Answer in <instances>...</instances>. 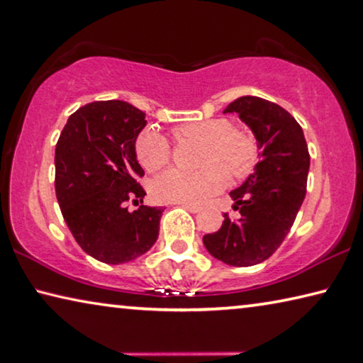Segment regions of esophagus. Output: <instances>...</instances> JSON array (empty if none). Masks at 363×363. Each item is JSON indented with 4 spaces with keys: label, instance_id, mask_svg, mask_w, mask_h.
I'll return each mask as SVG.
<instances>
[{
    "label": "esophagus",
    "instance_id": "obj_1",
    "mask_svg": "<svg viewBox=\"0 0 363 363\" xmlns=\"http://www.w3.org/2000/svg\"><path fill=\"white\" fill-rule=\"evenodd\" d=\"M182 208H186L187 211H191V213H200V206H197V205H192V203H179Z\"/></svg>",
    "mask_w": 363,
    "mask_h": 363
}]
</instances>
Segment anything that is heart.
<instances>
[{
  "instance_id": "heart-1",
  "label": "heart",
  "mask_w": 363,
  "mask_h": 363,
  "mask_svg": "<svg viewBox=\"0 0 363 363\" xmlns=\"http://www.w3.org/2000/svg\"><path fill=\"white\" fill-rule=\"evenodd\" d=\"M179 139L203 142L197 172L169 169L152 182V194L166 203H202L228 184V174L235 181L245 179L258 163V142L249 130L233 128L226 118L199 119L174 129ZM135 157L143 169L155 172L171 160V145L160 132L142 130L135 139Z\"/></svg>"
}]
</instances>
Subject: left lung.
Listing matches in <instances>:
<instances>
[{
    "label": "left lung",
    "mask_w": 363,
    "mask_h": 363,
    "mask_svg": "<svg viewBox=\"0 0 363 363\" xmlns=\"http://www.w3.org/2000/svg\"><path fill=\"white\" fill-rule=\"evenodd\" d=\"M224 113H238L255 134L260 161L231 192L238 218L224 213L216 233L205 234L210 254L233 267H252L283 244L307 192L308 147L301 124L273 101L240 96Z\"/></svg>",
    "instance_id": "obj_1"
}]
</instances>
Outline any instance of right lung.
<instances>
[{
    "label": "right lung",
    "instance_id": "right-lung-1",
    "mask_svg": "<svg viewBox=\"0 0 363 363\" xmlns=\"http://www.w3.org/2000/svg\"><path fill=\"white\" fill-rule=\"evenodd\" d=\"M145 113L128 101H94L69 116L56 143L55 189L76 242L95 260L119 264L157 242L163 208L139 205L145 191L135 139Z\"/></svg>",
    "mask_w": 363,
    "mask_h": 363
}]
</instances>
